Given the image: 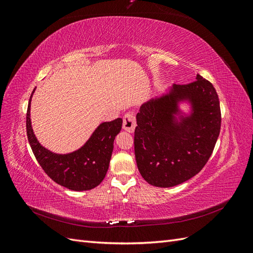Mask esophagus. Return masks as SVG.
<instances>
[{
    "mask_svg": "<svg viewBox=\"0 0 253 253\" xmlns=\"http://www.w3.org/2000/svg\"><path fill=\"white\" fill-rule=\"evenodd\" d=\"M136 127V119L133 114H126L124 117V128L128 133H133Z\"/></svg>",
    "mask_w": 253,
    "mask_h": 253,
    "instance_id": "obj_1",
    "label": "esophagus"
}]
</instances>
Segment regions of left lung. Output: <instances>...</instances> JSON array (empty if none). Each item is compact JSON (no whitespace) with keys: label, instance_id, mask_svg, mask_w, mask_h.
Instances as JSON below:
<instances>
[{"label":"left lung","instance_id":"obj_1","mask_svg":"<svg viewBox=\"0 0 253 253\" xmlns=\"http://www.w3.org/2000/svg\"><path fill=\"white\" fill-rule=\"evenodd\" d=\"M190 105L187 114L179 103ZM137 167L145 181L170 188L192 178L208 162L220 131L216 90L201 75L189 84H173L141 105L136 115Z\"/></svg>","mask_w":253,"mask_h":253}]
</instances>
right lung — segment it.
<instances>
[{
    "instance_id": "obj_1",
    "label": "right lung",
    "mask_w": 253,
    "mask_h": 253,
    "mask_svg": "<svg viewBox=\"0 0 253 253\" xmlns=\"http://www.w3.org/2000/svg\"><path fill=\"white\" fill-rule=\"evenodd\" d=\"M32 93L26 115V131L30 147L44 172L58 185L73 191L94 189L105 177L114 149L115 137L122 127V119L102 122L81 148L66 154H58L38 141L30 119Z\"/></svg>"
}]
</instances>
